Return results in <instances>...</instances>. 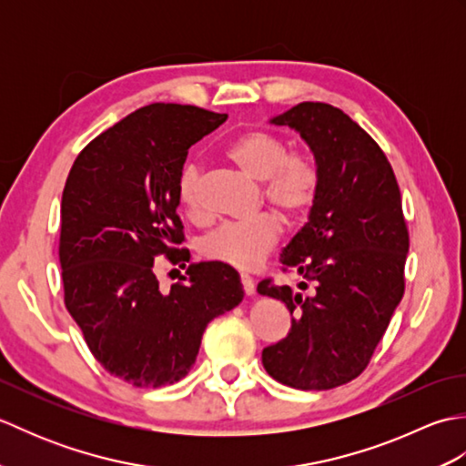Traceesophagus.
I'll list each match as a JSON object with an SVG mask.
<instances>
[{
    "instance_id": "obj_1",
    "label": "esophagus",
    "mask_w": 466,
    "mask_h": 466,
    "mask_svg": "<svg viewBox=\"0 0 466 466\" xmlns=\"http://www.w3.org/2000/svg\"><path fill=\"white\" fill-rule=\"evenodd\" d=\"M240 282H242V289H244V294H246V296H252V294H254V280L250 279V276H246V274H242V276H240Z\"/></svg>"
}]
</instances>
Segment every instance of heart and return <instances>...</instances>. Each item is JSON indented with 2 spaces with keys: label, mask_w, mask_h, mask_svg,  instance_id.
Here are the masks:
<instances>
[{
  "label": "heart",
  "mask_w": 466,
  "mask_h": 466,
  "mask_svg": "<svg viewBox=\"0 0 466 466\" xmlns=\"http://www.w3.org/2000/svg\"><path fill=\"white\" fill-rule=\"evenodd\" d=\"M226 156L250 176L262 182L264 202L284 220L299 222L314 208L322 187V170L309 152H290V144L268 130H248L226 147ZM202 166L186 162L177 176L176 194L182 210L190 218L202 216ZM279 216L258 214L250 220L226 222L208 232L200 242L206 260L250 270L260 264L280 240Z\"/></svg>",
  "instance_id": "1"
}]
</instances>
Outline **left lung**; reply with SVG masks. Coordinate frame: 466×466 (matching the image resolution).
<instances>
[{
    "instance_id": "left-lung-1",
    "label": "left lung",
    "mask_w": 466,
    "mask_h": 466,
    "mask_svg": "<svg viewBox=\"0 0 466 466\" xmlns=\"http://www.w3.org/2000/svg\"><path fill=\"white\" fill-rule=\"evenodd\" d=\"M276 126L306 140L322 170L309 222L282 254V270L299 272L302 296L272 279L258 292L282 300L292 326L266 346L262 364L274 380L300 390H330L369 366L404 294L409 228L397 176L380 146L339 107L302 102Z\"/></svg>"
}]
</instances>
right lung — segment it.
<instances>
[{
	"mask_svg": "<svg viewBox=\"0 0 466 466\" xmlns=\"http://www.w3.org/2000/svg\"><path fill=\"white\" fill-rule=\"evenodd\" d=\"M226 114L150 104L126 116L77 154L62 194L64 302L104 369L137 389L187 374L206 326L244 299L238 272L190 264L170 292L154 260H190L176 184L187 150Z\"/></svg>",
	"mask_w": 466,
	"mask_h": 466,
	"instance_id": "add662e5",
	"label": "right lung"
}]
</instances>
